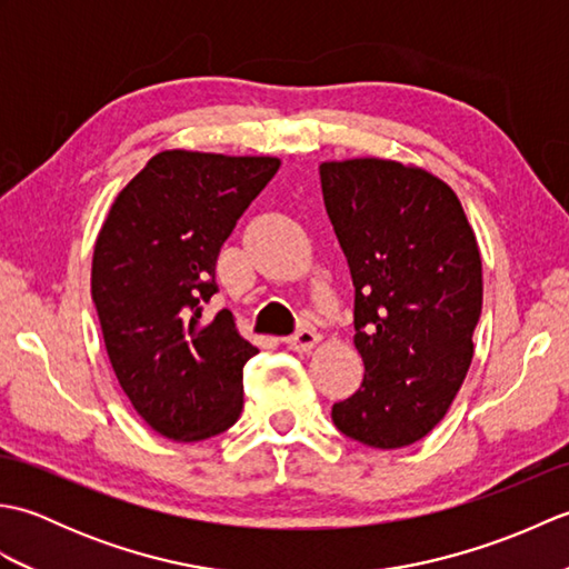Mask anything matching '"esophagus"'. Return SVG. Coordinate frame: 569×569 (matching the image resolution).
I'll return each mask as SVG.
<instances>
[{"instance_id": "esophagus-1", "label": "esophagus", "mask_w": 569, "mask_h": 569, "mask_svg": "<svg viewBox=\"0 0 569 569\" xmlns=\"http://www.w3.org/2000/svg\"><path fill=\"white\" fill-rule=\"evenodd\" d=\"M318 342H320V335L316 330H310V328H303V330H298L296 335L286 337V345H288V349H293V352H310V349L316 347Z\"/></svg>"}]
</instances>
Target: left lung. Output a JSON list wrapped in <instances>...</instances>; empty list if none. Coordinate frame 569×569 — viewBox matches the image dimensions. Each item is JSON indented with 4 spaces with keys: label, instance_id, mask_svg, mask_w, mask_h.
<instances>
[{
    "label": "left lung",
    "instance_id": "left-lung-1",
    "mask_svg": "<svg viewBox=\"0 0 569 569\" xmlns=\"http://www.w3.org/2000/svg\"><path fill=\"white\" fill-rule=\"evenodd\" d=\"M325 210L355 283L359 391L332 406L340 432L377 450L413 445L462 386L481 316V257L455 190L386 159L320 163Z\"/></svg>",
    "mask_w": 569,
    "mask_h": 569
}]
</instances>
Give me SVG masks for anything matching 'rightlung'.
Returning a JSON list of instances; mask_svg holds the SVG:
<instances>
[{
    "instance_id": "right-lung-1",
    "label": "right lung",
    "mask_w": 569,
    "mask_h": 569,
    "mask_svg": "<svg viewBox=\"0 0 569 569\" xmlns=\"http://www.w3.org/2000/svg\"><path fill=\"white\" fill-rule=\"evenodd\" d=\"M273 156L161 151L114 198L92 253L107 355L137 413L168 440L232 428L241 371L259 352L229 310L202 320L214 263L237 220L276 176Z\"/></svg>"
}]
</instances>
